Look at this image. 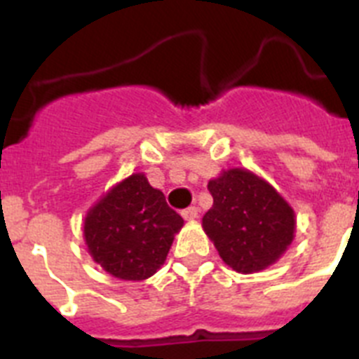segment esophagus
<instances>
[{"mask_svg": "<svg viewBox=\"0 0 359 359\" xmlns=\"http://www.w3.org/2000/svg\"><path fill=\"white\" fill-rule=\"evenodd\" d=\"M198 212L199 210L196 207H189L182 212V215L187 219V221H194V219L198 217Z\"/></svg>", "mask_w": 359, "mask_h": 359, "instance_id": "1", "label": "esophagus"}]
</instances>
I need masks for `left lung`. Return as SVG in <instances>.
Listing matches in <instances>:
<instances>
[{"label":"left lung","mask_w":359,"mask_h":359,"mask_svg":"<svg viewBox=\"0 0 359 359\" xmlns=\"http://www.w3.org/2000/svg\"><path fill=\"white\" fill-rule=\"evenodd\" d=\"M208 190L214 205L203 215V230L231 269L239 273L266 269L293 243V208L257 174L223 170L208 182Z\"/></svg>","instance_id":"left-lung-1"}]
</instances>
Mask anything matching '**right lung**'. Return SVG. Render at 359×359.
Returning <instances> with one entry per match:
<instances>
[{
    "label": "right lung",
    "instance_id": "1",
    "mask_svg": "<svg viewBox=\"0 0 359 359\" xmlns=\"http://www.w3.org/2000/svg\"><path fill=\"white\" fill-rule=\"evenodd\" d=\"M183 217L167 205L145 174H131L90 208L84 219L88 252L107 273L144 280L167 259Z\"/></svg>",
    "mask_w": 359,
    "mask_h": 359
}]
</instances>
